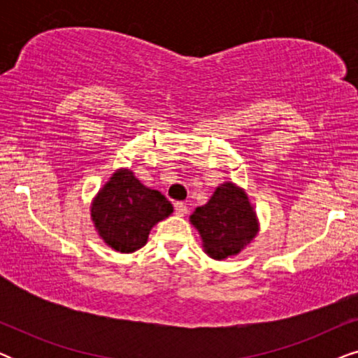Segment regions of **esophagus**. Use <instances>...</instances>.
<instances>
[{"label":"esophagus","mask_w":358,"mask_h":358,"mask_svg":"<svg viewBox=\"0 0 358 358\" xmlns=\"http://www.w3.org/2000/svg\"><path fill=\"white\" fill-rule=\"evenodd\" d=\"M174 210H176V215H179V217H184L185 213H187V205H185L184 202H178L174 205Z\"/></svg>","instance_id":"34e87169"}]
</instances>
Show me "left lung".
I'll use <instances>...</instances> for the list:
<instances>
[{
    "mask_svg": "<svg viewBox=\"0 0 358 358\" xmlns=\"http://www.w3.org/2000/svg\"><path fill=\"white\" fill-rule=\"evenodd\" d=\"M190 223L199 229L205 252L217 261L236 256L259 231L246 192L233 182L218 185L212 199L190 215Z\"/></svg>",
    "mask_w": 358,
    "mask_h": 358,
    "instance_id": "left-lung-1",
    "label": "left lung"
}]
</instances>
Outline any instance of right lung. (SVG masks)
I'll return each mask as SVG.
<instances>
[{
    "label": "right lung",
    "mask_w": 358,
    "mask_h": 358,
    "mask_svg": "<svg viewBox=\"0 0 358 358\" xmlns=\"http://www.w3.org/2000/svg\"><path fill=\"white\" fill-rule=\"evenodd\" d=\"M173 213V205L158 190L145 187L130 169L112 174L91 205L99 236L119 252H134L148 241L151 228Z\"/></svg>",
    "instance_id": "add662e5"
}]
</instances>
